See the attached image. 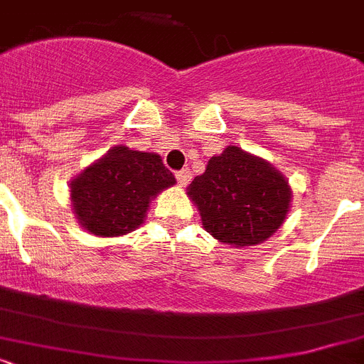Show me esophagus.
I'll list each match as a JSON object with an SVG mask.
<instances>
[{
	"mask_svg": "<svg viewBox=\"0 0 364 364\" xmlns=\"http://www.w3.org/2000/svg\"><path fill=\"white\" fill-rule=\"evenodd\" d=\"M176 179H178V183L181 186L188 185V183H191V179H192V172L188 168L179 170V172H176Z\"/></svg>",
	"mask_w": 364,
	"mask_h": 364,
	"instance_id": "obj_1",
	"label": "esophagus"
}]
</instances>
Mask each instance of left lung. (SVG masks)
Masks as SVG:
<instances>
[{"mask_svg":"<svg viewBox=\"0 0 364 364\" xmlns=\"http://www.w3.org/2000/svg\"><path fill=\"white\" fill-rule=\"evenodd\" d=\"M207 232L232 247L258 245L284 223L291 188L267 161L238 146L208 159L188 186Z\"/></svg>","mask_w":364,"mask_h":364,"instance_id":"8db88e82","label":"left lung"}]
</instances>
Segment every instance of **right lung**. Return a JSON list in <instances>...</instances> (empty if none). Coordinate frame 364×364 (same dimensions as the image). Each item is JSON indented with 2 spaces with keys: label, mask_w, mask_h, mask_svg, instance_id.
<instances>
[{
  "label": "right lung",
  "mask_w": 364,
  "mask_h": 364,
  "mask_svg": "<svg viewBox=\"0 0 364 364\" xmlns=\"http://www.w3.org/2000/svg\"><path fill=\"white\" fill-rule=\"evenodd\" d=\"M176 183L157 154L113 146L71 181L77 220L95 236H121L144 221L150 201Z\"/></svg>",
  "instance_id": "right-lung-1"
}]
</instances>
